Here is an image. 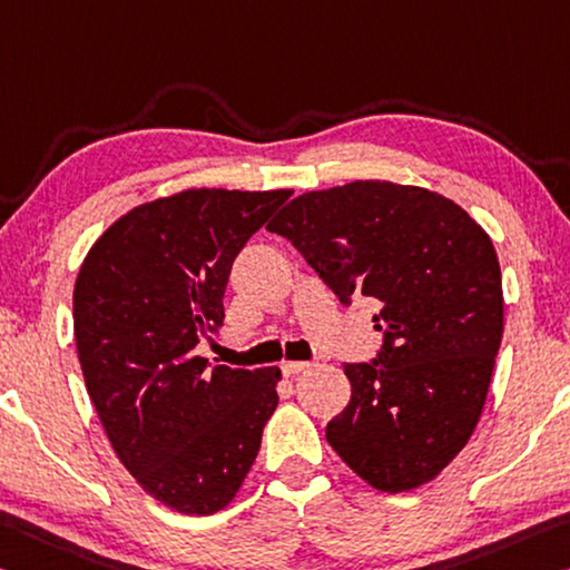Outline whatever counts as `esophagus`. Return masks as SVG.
Returning <instances> with one entry per match:
<instances>
[{
	"label": "esophagus",
	"mask_w": 570,
	"mask_h": 570,
	"mask_svg": "<svg viewBox=\"0 0 570 570\" xmlns=\"http://www.w3.org/2000/svg\"><path fill=\"white\" fill-rule=\"evenodd\" d=\"M312 363H304V360H286V363H282V373L286 375V377H294V375H299V373H304L306 367H309Z\"/></svg>",
	"instance_id": "1"
}]
</instances>
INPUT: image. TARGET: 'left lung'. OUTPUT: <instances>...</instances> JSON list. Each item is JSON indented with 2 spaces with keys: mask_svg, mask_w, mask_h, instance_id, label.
<instances>
[{
  "mask_svg": "<svg viewBox=\"0 0 570 570\" xmlns=\"http://www.w3.org/2000/svg\"><path fill=\"white\" fill-rule=\"evenodd\" d=\"M266 228L294 243L342 304H381L373 363H350L327 441L381 492L431 482L466 446L504 330L500 261L449 197L385 179L294 197Z\"/></svg>",
  "mask_w": 570,
  "mask_h": 570,
  "instance_id": "obj_1",
  "label": "left lung"
}]
</instances>
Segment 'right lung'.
Listing matches in <instances>:
<instances>
[{"instance_id":"1","label":"right lung","mask_w":570,"mask_h":570,"mask_svg":"<svg viewBox=\"0 0 570 570\" xmlns=\"http://www.w3.org/2000/svg\"><path fill=\"white\" fill-rule=\"evenodd\" d=\"M288 197H159L108 225L78 271L73 332L90 401L121 464L175 512L228 508L276 411L282 370H207L195 345L223 327L233 261Z\"/></svg>"}]
</instances>
